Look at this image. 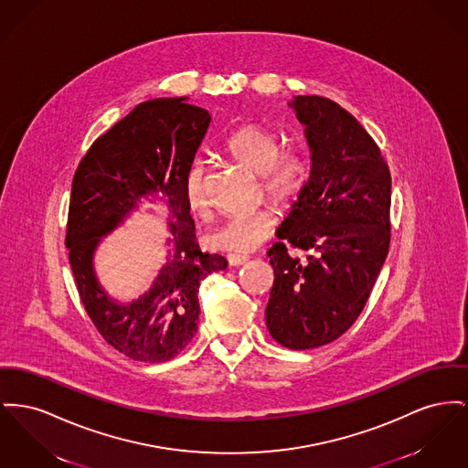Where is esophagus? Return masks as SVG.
<instances>
[{
    "mask_svg": "<svg viewBox=\"0 0 468 468\" xmlns=\"http://www.w3.org/2000/svg\"><path fill=\"white\" fill-rule=\"evenodd\" d=\"M248 261L249 256H246V254H228V263L231 267H240V265H244Z\"/></svg>",
    "mask_w": 468,
    "mask_h": 468,
    "instance_id": "esophagus-1",
    "label": "esophagus"
}]
</instances>
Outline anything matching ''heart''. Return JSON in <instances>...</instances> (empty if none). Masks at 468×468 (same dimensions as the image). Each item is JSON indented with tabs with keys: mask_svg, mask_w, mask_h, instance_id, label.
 <instances>
[{
	"mask_svg": "<svg viewBox=\"0 0 468 468\" xmlns=\"http://www.w3.org/2000/svg\"><path fill=\"white\" fill-rule=\"evenodd\" d=\"M226 152L237 165L260 176L263 193L277 205H292L309 184L311 165L307 157L297 150L279 152V138L265 127H240L226 141ZM184 193L194 214L205 216L208 212L205 171L199 163L187 169ZM275 224L272 210L258 208L222 220L207 233L205 242L214 250L244 254L260 248L272 235Z\"/></svg>",
	"mask_w": 468,
	"mask_h": 468,
	"instance_id": "1",
	"label": "heart"
}]
</instances>
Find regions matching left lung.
<instances>
[{"instance_id": "8db88e82", "label": "left lung", "mask_w": 468, "mask_h": 468, "mask_svg": "<svg viewBox=\"0 0 468 468\" xmlns=\"http://www.w3.org/2000/svg\"><path fill=\"white\" fill-rule=\"evenodd\" d=\"M303 125L311 178L269 249L274 286L267 329L290 350L327 345L352 327L384 267L390 242V173L380 148L334 101L288 102ZM286 243L307 250L290 257Z\"/></svg>"}]
</instances>
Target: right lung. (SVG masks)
<instances>
[{
    "instance_id": "add662e5",
    "label": "right lung",
    "mask_w": 468,
    "mask_h": 468,
    "mask_svg": "<svg viewBox=\"0 0 468 468\" xmlns=\"http://www.w3.org/2000/svg\"><path fill=\"white\" fill-rule=\"evenodd\" d=\"M187 101L141 102L90 146L72 182L65 246L80 297L111 346L139 362H165L193 341L199 284L228 267L196 242L184 182L212 116ZM157 200L168 210L166 261L143 296L122 303L100 284L94 252L141 202Z\"/></svg>"
}]
</instances>
